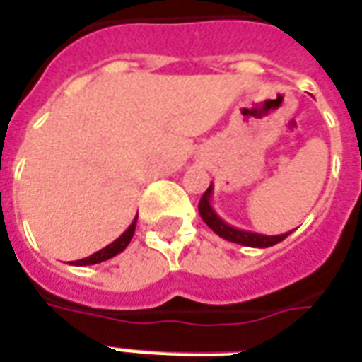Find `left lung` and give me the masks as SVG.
I'll list each match as a JSON object with an SVG mask.
<instances>
[{
	"instance_id": "1",
	"label": "left lung",
	"mask_w": 362,
	"mask_h": 362,
	"mask_svg": "<svg viewBox=\"0 0 362 362\" xmlns=\"http://www.w3.org/2000/svg\"><path fill=\"white\" fill-rule=\"evenodd\" d=\"M211 195H213V184L209 186L207 192L203 194L202 202H199V215H202L203 222L207 224L209 228L213 230L216 235L228 240V242L247 245V247H270V245H276V243H280L291 234V232H288V234L280 235H263L255 234V232H247V230H240L235 228V226H230L228 222L222 221L221 216L215 213V209L211 205Z\"/></svg>"
}]
</instances>
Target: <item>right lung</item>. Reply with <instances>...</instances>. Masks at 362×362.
<instances>
[{"label":"right lung","mask_w":362,"mask_h":362,"mask_svg":"<svg viewBox=\"0 0 362 362\" xmlns=\"http://www.w3.org/2000/svg\"><path fill=\"white\" fill-rule=\"evenodd\" d=\"M136 221H138V216L134 218L132 224L128 226L127 230H124V234L119 235L117 240H115L113 243H109L107 247L99 249V251H95L93 255L86 257V259H80V261H76V267H86V264H98V263H103V261H107V259H111V257L119 255L120 251H124V249L128 247V243H130V240H132L134 235V230H136Z\"/></svg>","instance_id":"1"}]
</instances>
